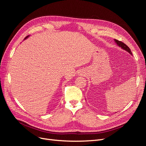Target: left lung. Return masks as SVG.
Wrapping results in <instances>:
<instances>
[{
	"mask_svg": "<svg viewBox=\"0 0 146 146\" xmlns=\"http://www.w3.org/2000/svg\"><path fill=\"white\" fill-rule=\"evenodd\" d=\"M114 41H115V42H116V44H117L119 46H120L122 48H123V49L127 51L128 52H129L131 55H132V53H131V50H130V48L129 47H128V46L122 42V41L117 40V39H114Z\"/></svg>",
	"mask_w": 146,
	"mask_h": 146,
	"instance_id": "1",
	"label": "left lung"
}]
</instances>
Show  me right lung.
I'll return each mask as SVG.
<instances>
[{"label":"right lung","mask_w":146,"mask_h":146,"mask_svg":"<svg viewBox=\"0 0 146 146\" xmlns=\"http://www.w3.org/2000/svg\"><path fill=\"white\" fill-rule=\"evenodd\" d=\"M29 36H26V37H25V39H26V38H28V37H29Z\"/></svg>","instance_id":"right-lung-1"}]
</instances>
